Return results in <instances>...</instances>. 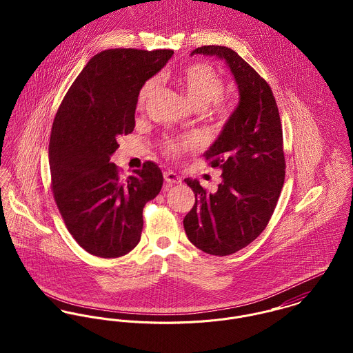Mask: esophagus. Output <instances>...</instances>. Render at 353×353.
Instances as JSON below:
<instances>
[{"mask_svg":"<svg viewBox=\"0 0 353 353\" xmlns=\"http://www.w3.org/2000/svg\"><path fill=\"white\" fill-rule=\"evenodd\" d=\"M164 181L170 185V186H172V185H178V183H181V178L175 174V172H172V171H164Z\"/></svg>","mask_w":353,"mask_h":353,"instance_id":"34e87169","label":"esophagus"}]
</instances>
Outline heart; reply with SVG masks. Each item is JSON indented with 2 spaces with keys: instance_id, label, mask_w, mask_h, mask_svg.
Returning <instances> with one entry per match:
<instances>
[{
  "instance_id": "1",
  "label": "heart",
  "mask_w": 353,
  "mask_h": 353,
  "mask_svg": "<svg viewBox=\"0 0 353 353\" xmlns=\"http://www.w3.org/2000/svg\"><path fill=\"white\" fill-rule=\"evenodd\" d=\"M174 84L182 91L189 103L196 110H203L209 104L213 103L209 115L219 123H224L228 121L231 115V108L227 103L220 101L225 91V79L224 76L213 69L208 63H192L181 70H178L172 76ZM159 90L157 79L148 80L140 90L137 107L143 110L152 98L156 95ZM199 147L197 140L189 137L182 140H168L164 143L163 148L164 152L171 156L176 157L181 153L192 151Z\"/></svg>"
}]
</instances>
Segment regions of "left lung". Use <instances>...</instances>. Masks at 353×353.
Wrapping results in <instances>:
<instances>
[{"mask_svg": "<svg viewBox=\"0 0 353 353\" xmlns=\"http://www.w3.org/2000/svg\"><path fill=\"white\" fill-rule=\"evenodd\" d=\"M192 54L224 59L241 95L221 134L205 153L208 164L223 171V182L209 193L197 179H185L196 194L183 219L189 241L203 252L224 256L255 241L274 212L285 179L283 126L269 84L235 51L201 46Z\"/></svg>", "mask_w": 353, "mask_h": 353, "instance_id": "obj_1", "label": "left lung"}]
</instances>
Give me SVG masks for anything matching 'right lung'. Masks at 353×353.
Segmentation results:
<instances>
[{
    "label": "right lung",
    "mask_w": 353,
    "mask_h": 353,
    "mask_svg": "<svg viewBox=\"0 0 353 353\" xmlns=\"http://www.w3.org/2000/svg\"><path fill=\"white\" fill-rule=\"evenodd\" d=\"M172 50L110 49L94 55L61 101L49 144L51 189L63 223L85 252L118 258L141 239L143 209L161 190L163 174L145 161L121 178L110 163L118 139L136 126L141 87Z\"/></svg>",
    "instance_id": "obj_1"
}]
</instances>
